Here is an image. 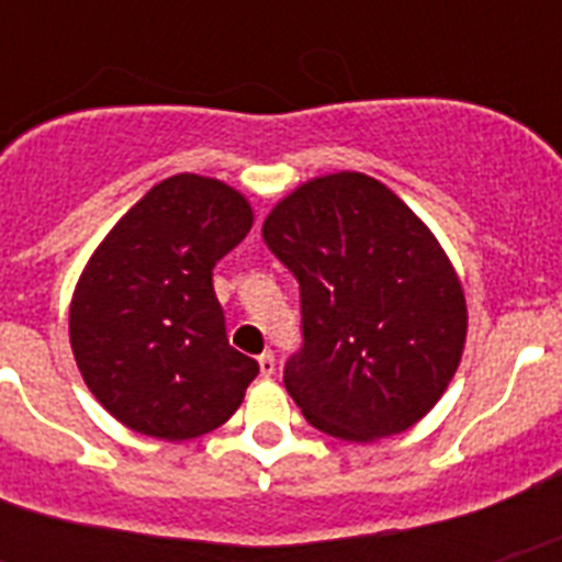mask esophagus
<instances>
[{"instance_id": "34e87169", "label": "esophagus", "mask_w": 562, "mask_h": 562, "mask_svg": "<svg viewBox=\"0 0 562 562\" xmlns=\"http://www.w3.org/2000/svg\"><path fill=\"white\" fill-rule=\"evenodd\" d=\"M259 373H262V375L277 373V359H273L271 350H265L262 356H259Z\"/></svg>"}]
</instances>
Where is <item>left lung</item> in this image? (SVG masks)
I'll use <instances>...</instances> for the list:
<instances>
[{
  "mask_svg": "<svg viewBox=\"0 0 562 562\" xmlns=\"http://www.w3.org/2000/svg\"><path fill=\"white\" fill-rule=\"evenodd\" d=\"M300 285L303 344L285 391L326 435L370 443L435 408L467 338V303L428 227L379 180L317 178L265 218Z\"/></svg>",
  "mask_w": 562,
  "mask_h": 562,
  "instance_id": "left-lung-1",
  "label": "left lung"
}]
</instances>
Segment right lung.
<instances>
[{
	"mask_svg": "<svg viewBox=\"0 0 562 562\" xmlns=\"http://www.w3.org/2000/svg\"><path fill=\"white\" fill-rule=\"evenodd\" d=\"M250 224L236 189L175 175L92 254L75 289L69 338L83 382L119 423L189 440L241 405L259 364L229 347L212 268Z\"/></svg>",
	"mask_w": 562,
	"mask_h": 562,
	"instance_id": "obj_1",
	"label": "right lung"
}]
</instances>
